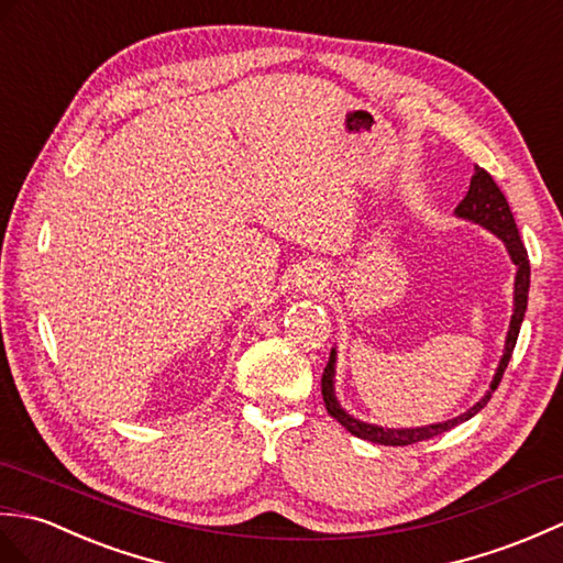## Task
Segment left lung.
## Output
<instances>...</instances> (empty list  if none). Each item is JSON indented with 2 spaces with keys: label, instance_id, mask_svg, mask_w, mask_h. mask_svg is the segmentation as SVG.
Segmentation results:
<instances>
[{
  "label": "left lung",
  "instance_id": "8db88e82",
  "mask_svg": "<svg viewBox=\"0 0 563 563\" xmlns=\"http://www.w3.org/2000/svg\"><path fill=\"white\" fill-rule=\"evenodd\" d=\"M455 214L460 219H467L479 223L486 231H492L494 235L504 241L506 250L510 260H514V265L518 267L516 272V291H514V316H510V328H508V336H506V349H504V356L498 361V368L494 373V380L489 385V390L479 399L477 405L470 407L465 415H460L455 419H448L441 423H429V427H417V429H383L376 427V423H366L361 419H354L352 415H346L342 409V405L336 402L334 397V361H336V352L332 349L330 352V361L328 366H324L322 373V399H324V407H328V415L332 419H336L342 423V427L356 435V439H364L371 443H380V445H411V443H419V441H427L433 439V435L451 431L457 423L472 419L477 415L479 409L486 407L489 402L494 390L498 387L504 378V371L510 361V354H514L516 342H518V332H520V324L522 318H526V310H528V291H530V260H528V250L520 241V233L516 227V219L510 214V207L506 202L504 192L498 190V185L494 183V178L486 173L484 168L474 166V176L470 180V190L465 195V199L457 205Z\"/></svg>",
  "mask_w": 563,
  "mask_h": 563
}]
</instances>
